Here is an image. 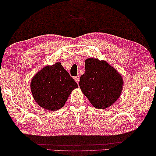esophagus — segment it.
Returning a JSON list of instances; mask_svg holds the SVG:
<instances>
[{"mask_svg": "<svg viewBox=\"0 0 156 156\" xmlns=\"http://www.w3.org/2000/svg\"><path fill=\"white\" fill-rule=\"evenodd\" d=\"M75 81L76 83H77V84H79V82H80V76H75Z\"/></svg>", "mask_w": 156, "mask_h": 156, "instance_id": "obj_1", "label": "esophagus"}]
</instances>
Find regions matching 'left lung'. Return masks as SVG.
Returning a JSON list of instances; mask_svg holds the SVG:
<instances>
[{
    "label": "left lung",
    "mask_w": 156,
    "mask_h": 156,
    "mask_svg": "<svg viewBox=\"0 0 156 156\" xmlns=\"http://www.w3.org/2000/svg\"><path fill=\"white\" fill-rule=\"evenodd\" d=\"M86 72L81 76L80 86L94 107L106 109L120 97L124 81L122 75L106 61L88 58Z\"/></svg>",
    "instance_id": "1"
}]
</instances>
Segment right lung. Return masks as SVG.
Masks as SVG:
<instances>
[{"label": "right lung", "mask_w": 156, "mask_h": 156, "mask_svg": "<svg viewBox=\"0 0 156 156\" xmlns=\"http://www.w3.org/2000/svg\"><path fill=\"white\" fill-rule=\"evenodd\" d=\"M78 88L60 62L46 66L33 76L30 88L35 101L48 111H57L65 105L72 91Z\"/></svg>", "instance_id": "1"}]
</instances>
